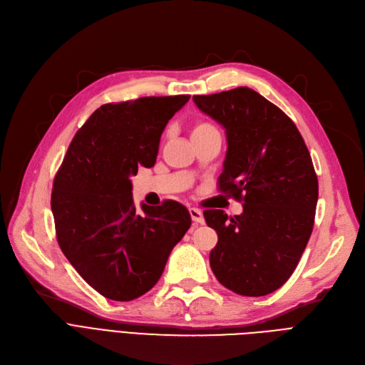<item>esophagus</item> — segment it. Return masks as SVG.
<instances>
[{
	"label": "esophagus",
	"mask_w": 365,
	"mask_h": 365,
	"mask_svg": "<svg viewBox=\"0 0 365 365\" xmlns=\"http://www.w3.org/2000/svg\"><path fill=\"white\" fill-rule=\"evenodd\" d=\"M189 215H190V217H192V220L195 222V223H204V215H202V212L200 208H195V207H192V208H189Z\"/></svg>",
	"instance_id": "1"
}]
</instances>
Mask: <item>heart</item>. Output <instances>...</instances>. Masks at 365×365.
<instances>
[{"mask_svg": "<svg viewBox=\"0 0 365 365\" xmlns=\"http://www.w3.org/2000/svg\"><path fill=\"white\" fill-rule=\"evenodd\" d=\"M192 138L195 136H201V134H210V133H219L217 128L208 121H197L194 125H192Z\"/></svg>", "mask_w": 365, "mask_h": 365, "instance_id": "heart-1", "label": "heart"}]
</instances>
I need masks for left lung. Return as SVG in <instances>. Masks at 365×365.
I'll return each mask as SVG.
<instances>
[{
	"instance_id": "1",
	"label": "left lung",
	"mask_w": 365,
	"mask_h": 365,
	"mask_svg": "<svg viewBox=\"0 0 365 365\" xmlns=\"http://www.w3.org/2000/svg\"><path fill=\"white\" fill-rule=\"evenodd\" d=\"M194 102L226 130L219 190L244 208L234 217L204 212L219 237L210 266L234 293L266 296L292 277L312 234L318 179L311 153L296 124L252 88L194 96Z\"/></svg>"
}]
</instances>
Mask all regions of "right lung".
<instances>
[{"instance_id": "right-lung-1", "label": "right lung", "mask_w": 365, "mask_h": 365, "mask_svg": "<svg viewBox=\"0 0 365 365\" xmlns=\"http://www.w3.org/2000/svg\"><path fill=\"white\" fill-rule=\"evenodd\" d=\"M190 96L106 103L76 131L56 173L51 212L61 250L103 297L128 302L155 285L190 226L176 201L133 202L131 176L153 167L161 134Z\"/></svg>"}]
</instances>
